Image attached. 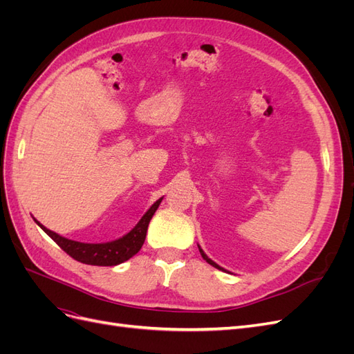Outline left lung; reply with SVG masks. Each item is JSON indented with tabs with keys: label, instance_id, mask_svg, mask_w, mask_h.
I'll return each instance as SVG.
<instances>
[{
	"label": "left lung",
	"instance_id": "8db88e82",
	"mask_svg": "<svg viewBox=\"0 0 354 354\" xmlns=\"http://www.w3.org/2000/svg\"><path fill=\"white\" fill-rule=\"evenodd\" d=\"M198 248H199V252H201V255H202V259H203V260H205V261H207L208 264H211L212 267H216V269H218V270H223V272H226V270H224V269H223V267H220V266H218L217 263H214V261H212L211 259H208V257H207V254H205V252H203V251L201 250V246H199V245H198Z\"/></svg>",
	"mask_w": 354,
	"mask_h": 354
}]
</instances>
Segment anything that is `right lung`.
I'll return each mask as SVG.
<instances>
[{
	"label": "right lung",
	"instance_id": "right-lung-1",
	"mask_svg": "<svg viewBox=\"0 0 354 354\" xmlns=\"http://www.w3.org/2000/svg\"><path fill=\"white\" fill-rule=\"evenodd\" d=\"M160 201H162V198H159L153 205L146 211V214L140 218V221H138L127 234H124L122 238L115 239L112 242H104V243H84V242L66 239L60 236V234L48 230L35 218L34 220L63 251L69 254L72 259H75L77 261H81L84 264H91V266H116L130 260L133 255H136L138 251H140L146 239L147 226L149 223H151V218L153 217L155 211L158 209Z\"/></svg>",
	"mask_w": 354,
	"mask_h": 354
}]
</instances>
